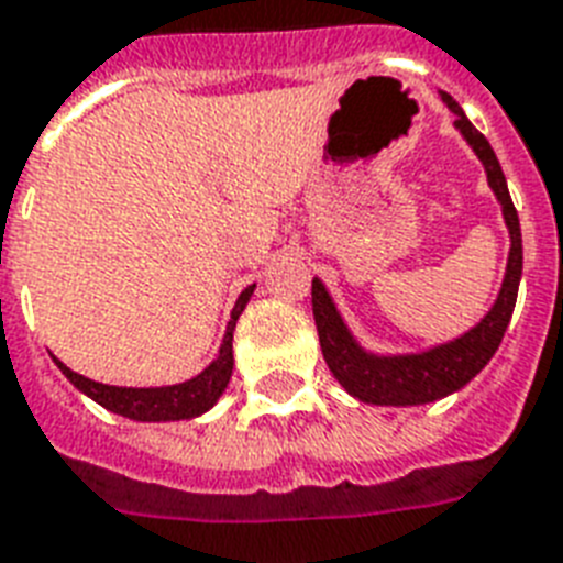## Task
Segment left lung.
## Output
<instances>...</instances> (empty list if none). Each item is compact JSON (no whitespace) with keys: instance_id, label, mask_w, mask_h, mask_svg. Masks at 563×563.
<instances>
[{"instance_id":"left-lung-1","label":"left lung","mask_w":563,"mask_h":563,"mask_svg":"<svg viewBox=\"0 0 563 563\" xmlns=\"http://www.w3.org/2000/svg\"><path fill=\"white\" fill-rule=\"evenodd\" d=\"M442 103L456 115L454 126L460 130L468 147L477 153V158L486 167L488 187L495 190L497 202L504 208L506 228H509V260H506V274L497 291L495 306L483 314V321L463 332L448 344L431 346L424 353L408 355H376L367 353L355 341V335L346 329L344 318L332 303L327 286L318 277L312 280V312L318 338L327 367L338 378V385L344 387L350 396L367 405H393V408H408V405H428V401L445 399L460 387H465L486 367L497 346L504 341V332L515 312L518 300L520 272H523V242H520V222L518 210L511 205L506 176L500 170L495 150L486 141L483 132L474 130V123L465 118L463 107L451 95L440 91Z\"/></svg>"}]
</instances>
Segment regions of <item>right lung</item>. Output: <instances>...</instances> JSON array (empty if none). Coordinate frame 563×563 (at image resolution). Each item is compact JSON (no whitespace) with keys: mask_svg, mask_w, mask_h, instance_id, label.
Returning a JSON list of instances; mask_svg holds the SVG:
<instances>
[{"mask_svg":"<svg viewBox=\"0 0 563 563\" xmlns=\"http://www.w3.org/2000/svg\"><path fill=\"white\" fill-rule=\"evenodd\" d=\"M254 295V286L242 291L236 297L234 312H231V321H228L225 338H222V346H219V355L210 361L208 367L199 373V376L187 378L181 385L170 387H115V385H100V382H91V378L80 376L75 369H68L59 358H54L63 376L71 382L80 393H86L89 399H95L100 408L112 410L118 416H126V419H135V422H178V419H194V416H202L205 410H210L217 405V399L225 393L228 382H231V373H234V327L240 321L242 309Z\"/></svg>","mask_w":563,"mask_h":563,"instance_id":"right-lung-1","label":"right lung"}]
</instances>
